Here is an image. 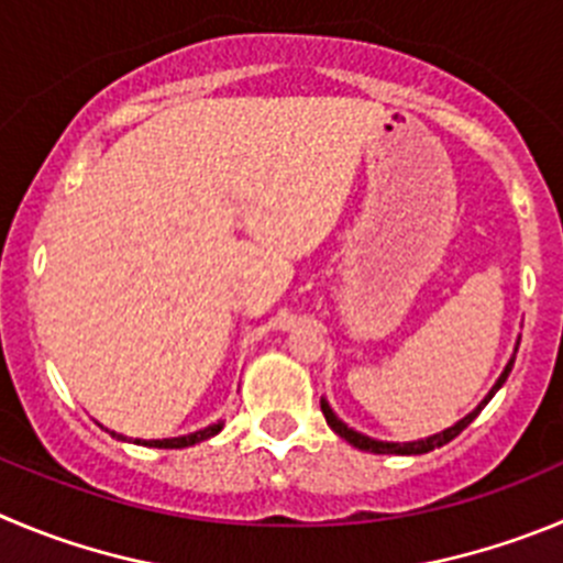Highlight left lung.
I'll use <instances>...</instances> for the list:
<instances>
[{"label":"left lung","mask_w":563,"mask_h":563,"mask_svg":"<svg viewBox=\"0 0 563 563\" xmlns=\"http://www.w3.org/2000/svg\"><path fill=\"white\" fill-rule=\"evenodd\" d=\"M514 358H517V353L511 355V361H508V364H506V369H503V375L497 377V383H495V386H492V391H488L486 397H483V402H481V406L475 408V411L466 413V417L461 419V422H455L453 428L441 430V433L428 435V439H419V441H402V444H400V441H377V439H369V435L358 433V430L346 428V424L341 422L339 417H335L333 408L328 406V400H322V413H324V419H328L330 428H333L335 433L341 435V439L350 441V444H353V448L366 450V453H375V455H422V453H430V450H435V448H444V444H448V441H453L455 435L461 433V430L470 428L472 419H475L477 413H481L483 408L488 406V400H492V397H495V394L500 391V386H503V383H506L508 372H511Z\"/></svg>","instance_id":"obj_1"}]
</instances>
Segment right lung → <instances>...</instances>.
Instances as JSON below:
<instances>
[{
	"mask_svg": "<svg viewBox=\"0 0 563 563\" xmlns=\"http://www.w3.org/2000/svg\"><path fill=\"white\" fill-rule=\"evenodd\" d=\"M224 422H217V424H208L205 430H197V433H188V435H177V439H135V444H146V448H157V450H183V448H191V444H199V441L210 439V435H217L219 430H222ZM110 435H115V439L128 441V435L122 433H113V430H108Z\"/></svg>",
	"mask_w": 563,
	"mask_h": 563,
	"instance_id": "obj_1",
	"label": "right lung"
}]
</instances>
